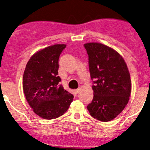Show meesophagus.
<instances>
[{
  "label": "esophagus",
  "mask_w": 150,
  "mask_h": 150,
  "mask_svg": "<svg viewBox=\"0 0 150 150\" xmlns=\"http://www.w3.org/2000/svg\"><path fill=\"white\" fill-rule=\"evenodd\" d=\"M79 91H80V88H77V89H76L74 90V92H75L76 94H78V93L79 92Z\"/></svg>",
  "instance_id": "34e87169"
}]
</instances>
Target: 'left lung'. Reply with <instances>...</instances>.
Here are the masks:
<instances>
[{
  "instance_id": "obj_1",
  "label": "left lung",
  "mask_w": 150,
  "mask_h": 150,
  "mask_svg": "<svg viewBox=\"0 0 150 150\" xmlns=\"http://www.w3.org/2000/svg\"><path fill=\"white\" fill-rule=\"evenodd\" d=\"M88 55L94 98L87 108L100 121L108 122L122 112L131 93L130 76L124 58L100 43L84 45Z\"/></svg>"
}]
</instances>
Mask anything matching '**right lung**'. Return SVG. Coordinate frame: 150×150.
<instances>
[{
	"label": "right lung",
	"mask_w": 150,
	"mask_h": 150,
	"mask_svg": "<svg viewBox=\"0 0 150 150\" xmlns=\"http://www.w3.org/2000/svg\"><path fill=\"white\" fill-rule=\"evenodd\" d=\"M65 45L50 46L32 56L26 66L23 87L34 112L46 120L54 119L67 111L74 96L58 83V60Z\"/></svg>",
	"instance_id": "obj_1"
}]
</instances>
